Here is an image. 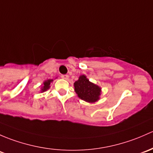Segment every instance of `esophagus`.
Wrapping results in <instances>:
<instances>
[{"instance_id": "34e87169", "label": "esophagus", "mask_w": 153, "mask_h": 153, "mask_svg": "<svg viewBox=\"0 0 153 153\" xmlns=\"http://www.w3.org/2000/svg\"><path fill=\"white\" fill-rule=\"evenodd\" d=\"M62 78H63L64 80H68L69 79V75H61Z\"/></svg>"}]
</instances>
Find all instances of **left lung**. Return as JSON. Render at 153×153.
I'll return each mask as SVG.
<instances>
[{"label":"left lung","instance_id":"8db88e82","mask_svg":"<svg viewBox=\"0 0 153 153\" xmlns=\"http://www.w3.org/2000/svg\"><path fill=\"white\" fill-rule=\"evenodd\" d=\"M75 91L78 97L88 102H95L100 99L101 88L89 81L86 75H82L74 83Z\"/></svg>","mask_w":153,"mask_h":153}]
</instances>
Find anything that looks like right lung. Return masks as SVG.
Here are the masks:
<instances>
[{
    "label": "right lung",
    "instance_id": "obj_1",
    "mask_svg": "<svg viewBox=\"0 0 153 153\" xmlns=\"http://www.w3.org/2000/svg\"><path fill=\"white\" fill-rule=\"evenodd\" d=\"M53 80L52 79H48L47 81H44L43 82V84H42V86L41 88V92H44V91H47L48 89H50V85H51V82H53Z\"/></svg>",
    "mask_w": 153,
    "mask_h": 153
}]
</instances>
